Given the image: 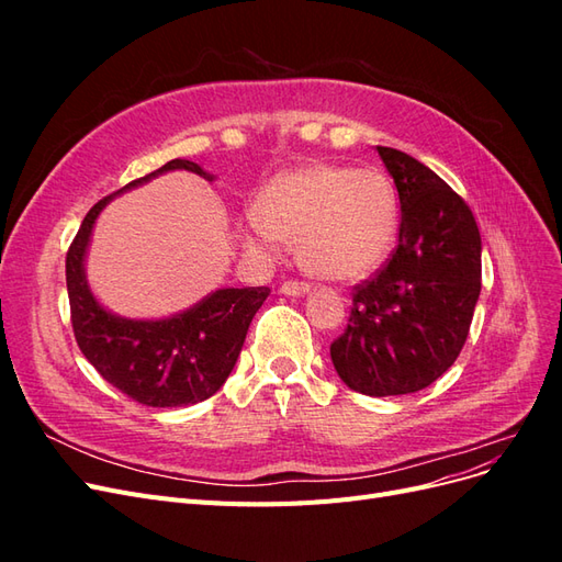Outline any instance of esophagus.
I'll return each instance as SVG.
<instances>
[{
  "label": "esophagus",
  "instance_id": "esophagus-1",
  "mask_svg": "<svg viewBox=\"0 0 562 562\" xmlns=\"http://www.w3.org/2000/svg\"><path fill=\"white\" fill-rule=\"evenodd\" d=\"M279 291L283 293V295H291V297H302V295H307L310 293V285L307 283H300V281H285Z\"/></svg>",
  "mask_w": 562,
  "mask_h": 562
}]
</instances>
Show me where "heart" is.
I'll list each match as a JSON object with an SVG mask.
<instances>
[{
	"mask_svg": "<svg viewBox=\"0 0 562 562\" xmlns=\"http://www.w3.org/2000/svg\"><path fill=\"white\" fill-rule=\"evenodd\" d=\"M398 234L394 184L372 168L310 164L271 178L258 213L241 227L244 241L277 252L297 244L300 265L316 279L353 281L378 269Z\"/></svg>",
	"mask_w": 562,
	"mask_h": 562,
	"instance_id": "1",
	"label": "heart"
}]
</instances>
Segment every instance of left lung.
Returning <instances> with one entry per match:
<instances>
[{"instance_id":"1","label":"left lung","mask_w":562,"mask_h":562,"mask_svg":"<svg viewBox=\"0 0 562 562\" xmlns=\"http://www.w3.org/2000/svg\"><path fill=\"white\" fill-rule=\"evenodd\" d=\"M401 201L398 246L353 288L347 330L330 345L339 380L366 396L413 394L462 351L481 295V232L429 166L378 147Z\"/></svg>"}]
</instances>
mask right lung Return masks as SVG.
I'll return each instance as SVG.
<instances>
[{
  "instance_id": "obj_1",
  "label": "right lung",
  "mask_w": 562,
  "mask_h": 562,
  "mask_svg": "<svg viewBox=\"0 0 562 562\" xmlns=\"http://www.w3.org/2000/svg\"><path fill=\"white\" fill-rule=\"evenodd\" d=\"M168 171H190L209 182L215 180L199 164L173 159L155 173L128 182L116 194ZM116 194L100 199L87 213L67 250L65 277L77 345L103 380L143 405L182 407L206 401L227 382L269 288H220L194 307L166 318L112 314L91 293L83 265L95 220Z\"/></svg>"
}]
</instances>
